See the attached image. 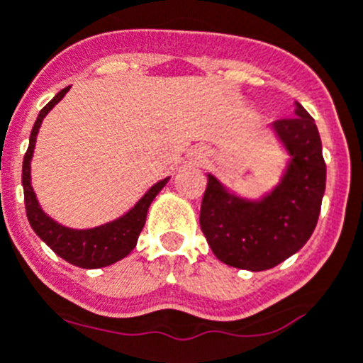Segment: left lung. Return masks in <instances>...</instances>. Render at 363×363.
<instances>
[{
  "label": "left lung",
  "instance_id": "1",
  "mask_svg": "<svg viewBox=\"0 0 363 363\" xmlns=\"http://www.w3.org/2000/svg\"><path fill=\"white\" fill-rule=\"evenodd\" d=\"M290 151L281 185L262 201L228 194L208 174L199 225L208 247L225 264L262 272L301 250L311 238L325 189V162L313 116L297 102L295 116L274 122Z\"/></svg>",
  "mask_w": 363,
  "mask_h": 363
}]
</instances>
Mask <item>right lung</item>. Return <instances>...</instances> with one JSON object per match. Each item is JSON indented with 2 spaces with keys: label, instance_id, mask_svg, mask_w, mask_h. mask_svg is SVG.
<instances>
[{
  "label": "right lung",
  "instance_id": "right-lung-1",
  "mask_svg": "<svg viewBox=\"0 0 363 363\" xmlns=\"http://www.w3.org/2000/svg\"><path fill=\"white\" fill-rule=\"evenodd\" d=\"M68 88L61 89V91L39 111L38 121H35L32 133H30V144L23 158V191H25V208L26 218L30 221V227L34 228L35 234L43 239V241L52 248L59 257L65 261L72 262L81 268H102V266H109L113 262L124 259L133 248L136 247L138 235H140L142 228L145 225V218H147V208L151 205L152 199L156 198L162 189L165 187L167 179H162L158 184L152 185L144 198L131 208L125 216L118 218L116 221L108 223L97 228H89V230H73V228L61 227L59 223L50 219L45 212L39 207L38 199H35L34 189L30 185V160L34 155L35 147V136H38L39 128H41L43 118L46 113L57 104L66 93Z\"/></svg>",
  "mask_w": 363,
  "mask_h": 363
}]
</instances>
